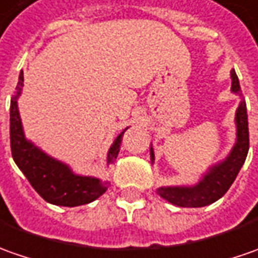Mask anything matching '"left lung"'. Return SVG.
Returning <instances> with one entry per match:
<instances>
[{"label":"left lung","mask_w":258,"mask_h":258,"mask_svg":"<svg viewBox=\"0 0 258 258\" xmlns=\"http://www.w3.org/2000/svg\"><path fill=\"white\" fill-rule=\"evenodd\" d=\"M231 78V93L240 97V104L235 110V143L226 158L211 164L200 180L191 185H164L158 187L157 194L164 200L177 207H204L220 200L227 190L234 182L240 168L243 167L245 157L248 153V120H247V107L241 95V88L238 77L234 70L230 71ZM151 164H154V150L153 144L150 147Z\"/></svg>","instance_id":"left-lung-1"}]
</instances>
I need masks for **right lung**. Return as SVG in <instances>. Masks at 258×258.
Wrapping results in <instances>:
<instances>
[{"label":"right lung","mask_w":258,"mask_h":258,"mask_svg":"<svg viewBox=\"0 0 258 258\" xmlns=\"http://www.w3.org/2000/svg\"><path fill=\"white\" fill-rule=\"evenodd\" d=\"M23 87L24 73L21 71L10 108V138L15 164L27 177L32 188L49 204L77 207L97 200L110 187L108 182L93 175L76 174L67 163L51 157L40 147L35 146L31 140L25 137L18 110V98L23 93ZM125 130H122L114 138L111 147L108 148L107 165L112 164L118 156L121 140Z\"/></svg>","instance_id":"1"}]
</instances>
